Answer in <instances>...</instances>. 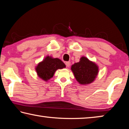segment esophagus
I'll return each mask as SVG.
<instances>
[{
	"instance_id": "34e87169",
	"label": "esophagus",
	"mask_w": 129,
	"mask_h": 129,
	"mask_svg": "<svg viewBox=\"0 0 129 129\" xmlns=\"http://www.w3.org/2000/svg\"><path fill=\"white\" fill-rule=\"evenodd\" d=\"M65 65H66V67H69L70 65H71V62L70 61H68V62H65Z\"/></svg>"
}]
</instances>
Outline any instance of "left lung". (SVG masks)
Returning <instances> with one entry per match:
<instances>
[{
	"label": "left lung",
	"mask_w": 129,
	"mask_h": 129,
	"mask_svg": "<svg viewBox=\"0 0 129 129\" xmlns=\"http://www.w3.org/2000/svg\"><path fill=\"white\" fill-rule=\"evenodd\" d=\"M76 80L80 84H90L95 80L99 74V66L94 62L89 60L85 56L80 58V61L71 66Z\"/></svg>",
	"instance_id": "obj_1"
}]
</instances>
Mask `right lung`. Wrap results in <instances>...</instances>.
<instances>
[{"instance_id": "obj_1", "label": "right lung", "mask_w": 129, "mask_h": 129, "mask_svg": "<svg viewBox=\"0 0 129 129\" xmlns=\"http://www.w3.org/2000/svg\"><path fill=\"white\" fill-rule=\"evenodd\" d=\"M65 67L66 65L59 58L47 56L38 63L35 67V71L39 78L44 81H48L53 77L57 70Z\"/></svg>"}]
</instances>
